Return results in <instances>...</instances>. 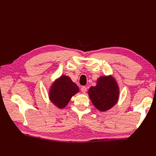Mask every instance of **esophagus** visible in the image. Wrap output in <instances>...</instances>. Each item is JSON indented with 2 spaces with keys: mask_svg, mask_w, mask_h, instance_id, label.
<instances>
[{
  "mask_svg": "<svg viewBox=\"0 0 156 156\" xmlns=\"http://www.w3.org/2000/svg\"><path fill=\"white\" fill-rule=\"evenodd\" d=\"M87 87H82L81 88V90L83 93H85L87 92Z\"/></svg>",
  "mask_w": 156,
  "mask_h": 156,
  "instance_id": "1",
  "label": "esophagus"
}]
</instances>
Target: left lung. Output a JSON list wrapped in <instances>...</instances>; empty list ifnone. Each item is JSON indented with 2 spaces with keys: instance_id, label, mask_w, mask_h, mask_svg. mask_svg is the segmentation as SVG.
Returning <instances> with one entry per match:
<instances>
[{
  "instance_id": "left-lung-1",
  "label": "left lung",
  "mask_w": 156,
  "mask_h": 156,
  "mask_svg": "<svg viewBox=\"0 0 156 156\" xmlns=\"http://www.w3.org/2000/svg\"><path fill=\"white\" fill-rule=\"evenodd\" d=\"M88 95L94 105L100 111H106L115 105L119 100V88L114 77L102 76L95 87L88 90Z\"/></svg>"
}]
</instances>
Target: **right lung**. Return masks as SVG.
<instances>
[{
  "mask_svg": "<svg viewBox=\"0 0 156 156\" xmlns=\"http://www.w3.org/2000/svg\"><path fill=\"white\" fill-rule=\"evenodd\" d=\"M77 85L66 75H62L53 83L49 96L51 101L59 108H64L75 94L79 92Z\"/></svg>",
  "mask_w": 156,
  "mask_h": 156,
  "instance_id": "obj_1",
  "label": "right lung"
}]
</instances>
